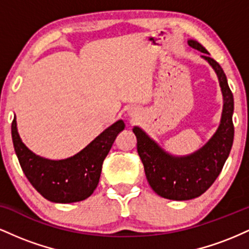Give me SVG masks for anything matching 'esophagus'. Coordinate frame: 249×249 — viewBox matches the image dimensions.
<instances>
[{
	"label": "esophagus",
	"instance_id": "esophagus-1",
	"mask_svg": "<svg viewBox=\"0 0 249 249\" xmlns=\"http://www.w3.org/2000/svg\"><path fill=\"white\" fill-rule=\"evenodd\" d=\"M130 115H133V113H132V112H131V113H130Z\"/></svg>",
	"mask_w": 249,
	"mask_h": 249
}]
</instances>
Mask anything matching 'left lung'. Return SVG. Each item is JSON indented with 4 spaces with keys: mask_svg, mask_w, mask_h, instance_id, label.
<instances>
[{
    "mask_svg": "<svg viewBox=\"0 0 249 249\" xmlns=\"http://www.w3.org/2000/svg\"><path fill=\"white\" fill-rule=\"evenodd\" d=\"M188 45L204 53L202 57L218 75L224 96V110L218 131L196 153L179 158L167 154L144 131L133 127L137 151L144 165L148 184L158 196L171 200H190L206 192L221 172L234 138L233 93L224 70L218 62L208 56V51L200 43L190 39Z\"/></svg>",
    "mask_w": 249,
    "mask_h": 249,
    "instance_id": "left-lung-1",
    "label": "left lung"
}]
</instances>
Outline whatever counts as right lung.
<instances>
[{
  "label": "right lung",
  "mask_w": 249,
  "mask_h": 249,
  "mask_svg": "<svg viewBox=\"0 0 249 249\" xmlns=\"http://www.w3.org/2000/svg\"><path fill=\"white\" fill-rule=\"evenodd\" d=\"M124 127V122H116L84 150L64 160H49L31 152L19 138L15 118L11 123V137L22 171L37 192L49 201L69 204L82 201L93 193L103 161Z\"/></svg>",
  "instance_id": "1"
}]
</instances>
